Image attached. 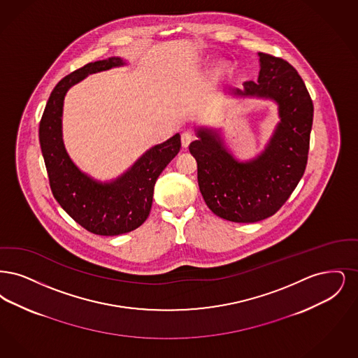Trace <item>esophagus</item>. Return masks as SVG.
<instances>
[{
  "mask_svg": "<svg viewBox=\"0 0 358 358\" xmlns=\"http://www.w3.org/2000/svg\"><path fill=\"white\" fill-rule=\"evenodd\" d=\"M192 139H194V136H192V134L191 132H183L182 134V138H180V140H182V147L183 148H187L188 145H189V143L192 141Z\"/></svg>",
  "mask_w": 358,
  "mask_h": 358,
  "instance_id": "1",
  "label": "esophagus"
}]
</instances>
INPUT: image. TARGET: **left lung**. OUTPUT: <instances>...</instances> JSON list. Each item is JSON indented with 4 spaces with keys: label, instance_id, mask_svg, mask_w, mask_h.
Returning a JSON list of instances; mask_svg holds the SVG:
<instances>
[{
    "label": "left lung",
    "instance_id": "1",
    "mask_svg": "<svg viewBox=\"0 0 358 358\" xmlns=\"http://www.w3.org/2000/svg\"><path fill=\"white\" fill-rule=\"evenodd\" d=\"M257 81H246L245 92L274 99L280 123L266 151L250 163H238L222 147L218 135L199 131L189 144L198 163V185L208 208L220 218L254 223L274 215L296 189L308 164L314 107L296 68L259 53Z\"/></svg>",
    "mask_w": 358,
    "mask_h": 358
}]
</instances>
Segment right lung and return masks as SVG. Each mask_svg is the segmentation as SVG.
Here are the masks:
<instances>
[{
	"mask_svg": "<svg viewBox=\"0 0 358 358\" xmlns=\"http://www.w3.org/2000/svg\"><path fill=\"white\" fill-rule=\"evenodd\" d=\"M123 64L122 59L110 57L90 62L66 75L49 96L38 128L55 199L87 231L106 236L129 233L145 222L152 206L156 179L180 150V135L176 134L141 156L129 171L110 185L96 183L78 171L69 159L62 138L64 96L85 76Z\"/></svg>",
	"mask_w": 358,
	"mask_h": 358,
	"instance_id": "add662e5",
	"label": "right lung"
}]
</instances>
